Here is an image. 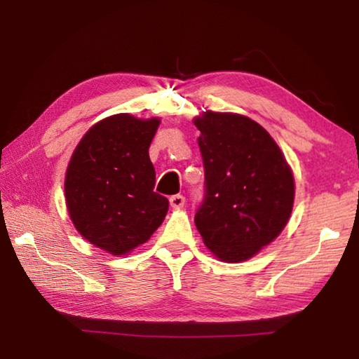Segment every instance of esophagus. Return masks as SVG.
Masks as SVG:
<instances>
[{
    "label": "esophagus",
    "mask_w": 359,
    "mask_h": 359,
    "mask_svg": "<svg viewBox=\"0 0 359 359\" xmlns=\"http://www.w3.org/2000/svg\"><path fill=\"white\" fill-rule=\"evenodd\" d=\"M169 204L174 208H182L185 205V198L182 194H174V196L169 198Z\"/></svg>",
    "instance_id": "1"
}]
</instances>
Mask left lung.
I'll list each match as a JSON object with an SVG mask.
<instances>
[{"label":"left lung","mask_w":359,"mask_h":359,"mask_svg":"<svg viewBox=\"0 0 359 359\" xmlns=\"http://www.w3.org/2000/svg\"><path fill=\"white\" fill-rule=\"evenodd\" d=\"M194 126L205 179L194 223L215 256L242 262L287 224L292 171L269 132L250 117L205 111Z\"/></svg>","instance_id":"8db88e82"}]
</instances>
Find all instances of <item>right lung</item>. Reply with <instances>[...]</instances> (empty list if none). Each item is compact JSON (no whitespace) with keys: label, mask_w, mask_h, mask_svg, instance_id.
<instances>
[{"label":"right lung","mask_w":359,"mask_h":359,"mask_svg":"<svg viewBox=\"0 0 359 359\" xmlns=\"http://www.w3.org/2000/svg\"><path fill=\"white\" fill-rule=\"evenodd\" d=\"M158 126L160 119L130 114L107 117L70 158L64 185L70 218L88 242L114 256L146 243L168 213L149 158Z\"/></svg>","instance_id":"1"}]
</instances>
